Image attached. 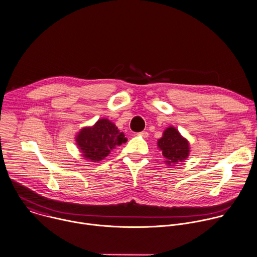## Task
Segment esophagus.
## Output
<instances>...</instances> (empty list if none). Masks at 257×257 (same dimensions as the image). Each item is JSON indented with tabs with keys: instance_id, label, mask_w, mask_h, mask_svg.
Returning <instances> with one entry per match:
<instances>
[{
	"instance_id": "obj_1",
	"label": "esophagus",
	"mask_w": 257,
	"mask_h": 257,
	"mask_svg": "<svg viewBox=\"0 0 257 257\" xmlns=\"http://www.w3.org/2000/svg\"><path fill=\"white\" fill-rule=\"evenodd\" d=\"M138 135H139V136H142V137H144V138H146V137L148 136V132H147V131H141V132L138 133Z\"/></svg>"
}]
</instances>
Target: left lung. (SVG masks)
I'll return each instance as SVG.
<instances>
[{"label":"left lung","instance_id":"obj_1","mask_svg":"<svg viewBox=\"0 0 257 257\" xmlns=\"http://www.w3.org/2000/svg\"><path fill=\"white\" fill-rule=\"evenodd\" d=\"M157 145L165 158L164 162L168 165L182 162L189 156L190 147L188 140L174 127H168L164 130Z\"/></svg>","mask_w":257,"mask_h":257}]
</instances>
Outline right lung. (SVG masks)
<instances>
[{
  "label": "right lung",
  "mask_w": 257,
  "mask_h": 257,
  "mask_svg": "<svg viewBox=\"0 0 257 257\" xmlns=\"http://www.w3.org/2000/svg\"><path fill=\"white\" fill-rule=\"evenodd\" d=\"M75 140L82 156L97 162L108 156L116 146L125 143L127 138L111 121L101 119L93 127L81 129Z\"/></svg>",
  "instance_id": "right-lung-1"
}]
</instances>
